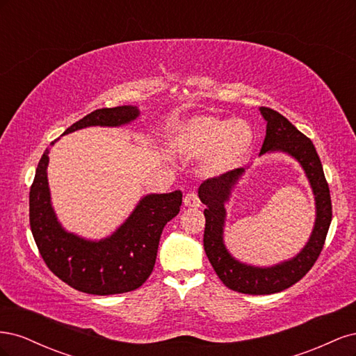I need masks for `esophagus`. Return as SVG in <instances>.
<instances>
[{"instance_id": "esophagus-1", "label": "esophagus", "mask_w": 356, "mask_h": 356, "mask_svg": "<svg viewBox=\"0 0 356 356\" xmlns=\"http://www.w3.org/2000/svg\"><path fill=\"white\" fill-rule=\"evenodd\" d=\"M184 207H187V208H199L200 207V200L195 191H190L184 196Z\"/></svg>"}]
</instances>
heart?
Returning <instances> with one entry per match:
<instances>
[{
    "mask_svg": "<svg viewBox=\"0 0 356 356\" xmlns=\"http://www.w3.org/2000/svg\"><path fill=\"white\" fill-rule=\"evenodd\" d=\"M251 124L234 118L202 115L175 129V148L188 157L207 156L203 170L208 175H220L239 168L251 153L254 144Z\"/></svg>",
    "mask_w": 356,
    "mask_h": 356,
    "instance_id": "b5f03b06",
    "label": "heart"
}]
</instances>
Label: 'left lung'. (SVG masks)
I'll use <instances>...</instances> for the list:
<instances>
[{
  "instance_id": "left-lung-1",
  "label": "left lung",
  "mask_w": 356,
  "mask_h": 356,
  "mask_svg": "<svg viewBox=\"0 0 356 356\" xmlns=\"http://www.w3.org/2000/svg\"><path fill=\"white\" fill-rule=\"evenodd\" d=\"M260 113L267 122L266 138L260 156L282 152L298 161L310 182L312 191H314L316 218L307 243L296 257L270 267L245 264L236 260L224 245L225 202H229L232 190L238 184L245 169H233L220 177H213L202 182L199 187V199L203 204H207V209L203 212L207 218L203 233L204 252H207L215 273L218 275L225 286L251 296L281 293L298 282L318 260L332 218L328 182L315 145L282 114L272 108H266V106H261Z\"/></svg>"
}]
</instances>
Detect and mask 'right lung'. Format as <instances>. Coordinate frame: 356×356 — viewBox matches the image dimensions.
<instances>
[{
	"mask_svg": "<svg viewBox=\"0 0 356 356\" xmlns=\"http://www.w3.org/2000/svg\"><path fill=\"white\" fill-rule=\"evenodd\" d=\"M138 115L139 110L132 105L95 110L63 135L90 126H123ZM47 166L49 149L38 161L29 190L31 232L47 267L60 281L86 294H122L141 286L153 272L163 227L179 212L182 193L144 196L111 236L88 241L67 232L58 221L50 202Z\"/></svg>",
	"mask_w": 356,
	"mask_h": 356,
	"instance_id": "right-lung-1",
	"label": "right lung"
}]
</instances>
